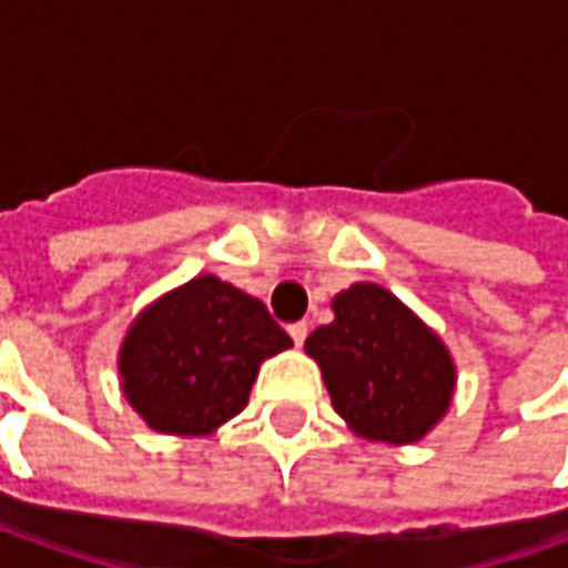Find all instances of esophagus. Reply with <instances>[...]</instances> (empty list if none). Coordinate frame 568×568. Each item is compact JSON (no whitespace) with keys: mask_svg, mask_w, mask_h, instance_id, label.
<instances>
[{"mask_svg":"<svg viewBox=\"0 0 568 568\" xmlns=\"http://www.w3.org/2000/svg\"><path fill=\"white\" fill-rule=\"evenodd\" d=\"M287 333L290 338H293V345L300 347L302 342H305V335H308V324H305V321H300V324H290Z\"/></svg>","mask_w":568,"mask_h":568,"instance_id":"esophagus-1","label":"esophagus"}]
</instances>
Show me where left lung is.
I'll return each instance as SVG.
<instances>
[{
	"label": "left lung",
	"mask_w": 568,
	"mask_h": 568,
	"mask_svg": "<svg viewBox=\"0 0 568 568\" xmlns=\"http://www.w3.org/2000/svg\"><path fill=\"white\" fill-rule=\"evenodd\" d=\"M335 321L305 338L333 408L363 438L412 445L450 408L457 369L448 347L408 305L378 284L333 300Z\"/></svg>",
	"instance_id": "1"
}]
</instances>
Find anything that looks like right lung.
<instances>
[{
  "instance_id": "1",
  "label": "right lung",
  "mask_w": 568,
  "mask_h": 568,
  "mask_svg": "<svg viewBox=\"0 0 568 568\" xmlns=\"http://www.w3.org/2000/svg\"><path fill=\"white\" fill-rule=\"evenodd\" d=\"M290 345L263 302L199 275L132 321L120 345V384L156 433L209 436L247 405L260 363Z\"/></svg>"
}]
</instances>
